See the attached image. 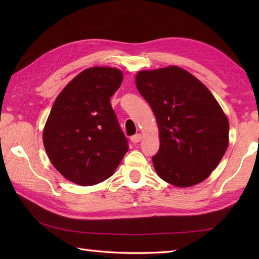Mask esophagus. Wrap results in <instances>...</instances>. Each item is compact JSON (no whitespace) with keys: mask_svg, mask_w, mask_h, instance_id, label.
Listing matches in <instances>:
<instances>
[{"mask_svg":"<svg viewBox=\"0 0 259 259\" xmlns=\"http://www.w3.org/2000/svg\"><path fill=\"white\" fill-rule=\"evenodd\" d=\"M142 139V136L140 134H137L135 136L131 137V141L134 142V144H138V142Z\"/></svg>","mask_w":259,"mask_h":259,"instance_id":"34e87169","label":"esophagus"}]
</instances>
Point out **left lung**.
I'll list each match as a JSON object with an SVG mask.
<instances>
[{
  "label": "left lung",
  "instance_id": "8db88e82",
  "mask_svg": "<svg viewBox=\"0 0 259 259\" xmlns=\"http://www.w3.org/2000/svg\"><path fill=\"white\" fill-rule=\"evenodd\" d=\"M137 89L156 115L160 147L152 157L159 177L190 187L209 177L228 147L229 122L207 88L186 70L140 71Z\"/></svg>",
  "mask_w": 259,
  "mask_h": 259
}]
</instances>
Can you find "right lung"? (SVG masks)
I'll list each match as a JSON object with an SVG mask.
<instances>
[{"instance_id": "add662e5", "label": "right lung", "mask_w": 259, "mask_h": 259, "mask_svg": "<svg viewBox=\"0 0 259 259\" xmlns=\"http://www.w3.org/2000/svg\"><path fill=\"white\" fill-rule=\"evenodd\" d=\"M123 75L114 68L82 71L57 97L43 130L49 158L64 178L80 186L106 180L129 149L110 103Z\"/></svg>"}]
</instances>
